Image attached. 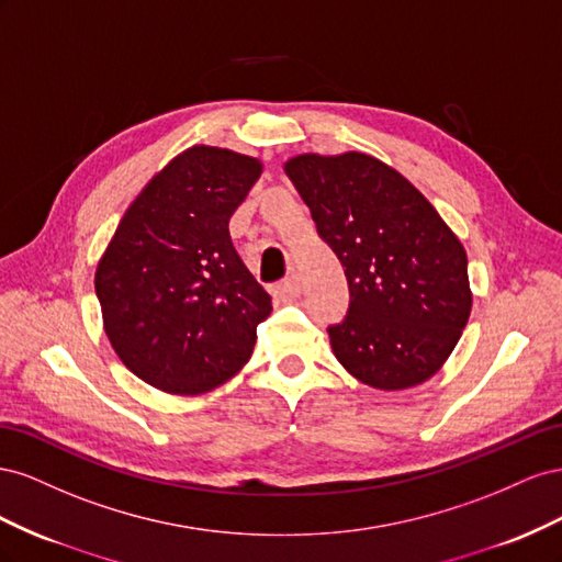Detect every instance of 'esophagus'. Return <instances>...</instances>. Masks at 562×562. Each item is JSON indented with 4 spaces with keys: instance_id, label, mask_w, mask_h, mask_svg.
Returning <instances> with one entry per match:
<instances>
[{
    "instance_id": "1",
    "label": "esophagus",
    "mask_w": 562,
    "mask_h": 562,
    "mask_svg": "<svg viewBox=\"0 0 562 562\" xmlns=\"http://www.w3.org/2000/svg\"><path fill=\"white\" fill-rule=\"evenodd\" d=\"M278 292L280 294H284V296H292V299H296L299 294H301V282H299V278H286V280H282L280 284H278Z\"/></svg>"
}]
</instances>
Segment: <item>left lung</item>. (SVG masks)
Here are the masks:
<instances>
[{
    "label": "left lung",
    "mask_w": 562,
    "mask_h": 562,
    "mask_svg": "<svg viewBox=\"0 0 562 562\" xmlns=\"http://www.w3.org/2000/svg\"><path fill=\"white\" fill-rule=\"evenodd\" d=\"M284 171L348 280V313L327 327L336 360L381 391L430 379L471 315L459 237L403 173L376 157L299 155Z\"/></svg>",
    "instance_id": "obj_1"
}]
</instances>
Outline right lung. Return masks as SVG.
<instances>
[{"mask_svg":"<svg viewBox=\"0 0 562 562\" xmlns=\"http://www.w3.org/2000/svg\"><path fill=\"white\" fill-rule=\"evenodd\" d=\"M259 176L254 157L188 148L140 190L95 268L112 348L159 391L206 393L251 358L272 306L228 223Z\"/></svg>","mask_w":562,"mask_h":562,"instance_id":"add662e5","label":"right lung"}]
</instances>
